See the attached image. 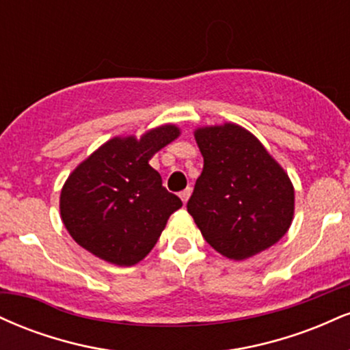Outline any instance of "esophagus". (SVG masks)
<instances>
[{
	"mask_svg": "<svg viewBox=\"0 0 350 350\" xmlns=\"http://www.w3.org/2000/svg\"><path fill=\"white\" fill-rule=\"evenodd\" d=\"M191 192H192V189L187 187V189H184V191L179 194V198H180V200H183L184 204H186L187 200H189V198H191Z\"/></svg>",
	"mask_w": 350,
	"mask_h": 350,
	"instance_id": "1",
	"label": "esophagus"
}]
</instances>
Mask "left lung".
I'll list each match as a JSON object with an SVG mask.
<instances>
[{"instance_id": "8db88e82", "label": "left lung", "mask_w": 350, "mask_h": 350, "mask_svg": "<svg viewBox=\"0 0 350 350\" xmlns=\"http://www.w3.org/2000/svg\"><path fill=\"white\" fill-rule=\"evenodd\" d=\"M204 167L187 202L206 242L220 255L245 260L288 232L295 189L250 131L235 123L196 130Z\"/></svg>"}]
</instances>
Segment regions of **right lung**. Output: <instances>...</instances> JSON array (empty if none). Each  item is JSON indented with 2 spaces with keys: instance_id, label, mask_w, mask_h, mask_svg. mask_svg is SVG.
Here are the masks:
<instances>
[{
  "instance_id": "add662e5",
  "label": "right lung",
  "mask_w": 350,
  "mask_h": 350,
  "mask_svg": "<svg viewBox=\"0 0 350 350\" xmlns=\"http://www.w3.org/2000/svg\"><path fill=\"white\" fill-rule=\"evenodd\" d=\"M179 135L178 126L163 124L139 139L116 136L72 171L60 192V217L80 247L118 267L152 250L183 202L148 161Z\"/></svg>"
}]
</instances>
